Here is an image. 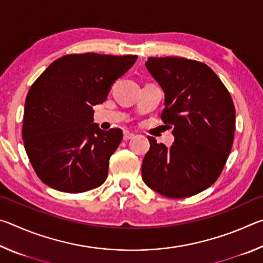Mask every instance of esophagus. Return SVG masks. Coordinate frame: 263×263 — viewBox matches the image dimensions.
<instances>
[{
    "label": "esophagus",
    "instance_id": "1",
    "mask_svg": "<svg viewBox=\"0 0 263 263\" xmlns=\"http://www.w3.org/2000/svg\"><path fill=\"white\" fill-rule=\"evenodd\" d=\"M133 137H135V135H133V133L128 132V131H124V135H123V139L124 140H130V139H132Z\"/></svg>",
    "mask_w": 263,
    "mask_h": 263
}]
</instances>
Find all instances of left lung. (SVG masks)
Returning <instances> with one entry per match:
<instances>
[{
	"mask_svg": "<svg viewBox=\"0 0 263 263\" xmlns=\"http://www.w3.org/2000/svg\"><path fill=\"white\" fill-rule=\"evenodd\" d=\"M145 66L164 92L161 119L175 140L166 147L148 137L142 180L166 197H189L215 183L225 166L234 138L233 101L203 62L148 58Z\"/></svg>",
	"mask_w": 263,
	"mask_h": 263,
	"instance_id": "left-lung-1",
	"label": "left lung"
}]
</instances>
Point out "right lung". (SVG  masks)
I'll use <instances>...</instances> for the list:
<instances>
[{
	"mask_svg": "<svg viewBox=\"0 0 263 263\" xmlns=\"http://www.w3.org/2000/svg\"><path fill=\"white\" fill-rule=\"evenodd\" d=\"M137 58L68 54L53 61L31 86L22 133L30 162L44 183L72 194L104 183L123 132L101 130L92 106L103 103Z\"/></svg>",
	"mask_w": 263,
	"mask_h": 263,
	"instance_id": "1",
	"label": "right lung"
}]
</instances>
